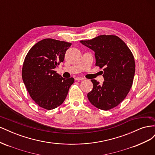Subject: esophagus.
<instances>
[{"instance_id":"34e87169","label":"esophagus","mask_w":155,"mask_h":155,"mask_svg":"<svg viewBox=\"0 0 155 155\" xmlns=\"http://www.w3.org/2000/svg\"><path fill=\"white\" fill-rule=\"evenodd\" d=\"M83 79H85L83 78H81V77H76L75 78V80L76 81H80V80H83Z\"/></svg>"}]
</instances>
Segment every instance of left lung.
Returning <instances> with one entry per match:
<instances>
[{"mask_svg": "<svg viewBox=\"0 0 155 155\" xmlns=\"http://www.w3.org/2000/svg\"><path fill=\"white\" fill-rule=\"evenodd\" d=\"M80 43L95 52L96 66L104 68V81L100 85L91 79L92 90L88 93L91 104L107 110L118 106L128 94L135 73L134 56L120 37L102 35Z\"/></svg>", "mask_w": 155, "mask_h": 155, "instance_id": "left-lung-1", "label": "left lung"}]
</instances>
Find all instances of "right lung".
I'll use <instances>...</instances> for the list:
<instances>
[{
    "label": "right lung",
    "instance_id": "add662e5",
    "mask_svg": "<svg viewBox=\"0 0 155 155\" xmlns=\"http://www.w3.org/2000/svg\"><path fill=\"white\" fill-rule=\"evenodd\" d=\"M71 43L53 39L37 43L28 52L22 78L31 99L46 110L55 109L66 98L74 79H64L54 68L63 62Z\"/></svg>",
    "mask_w": 155,
    "mask_h": 155
}]
</instances>
